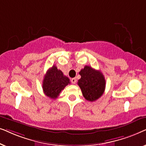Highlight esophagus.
Masks as SVG:
<instances>
[{
    "label": "esophagus",
    "instance_id": "34e87169",
    "mask_svg": "<svg viewBox=\"0 0 146 146\" xmlns=\"http://www.w3.org/2000/svg\"><path fill=\"white\" fill-rule=\"evenodd\" d=\"M71 82H72V83L73 84H75L76 82V78H73L71 79Z\"/></svg>",
    "mask_w": 146,
    "mask_h": 146
}]
</instances>
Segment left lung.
<instances>
[{
  "label": "left lung",
  "instance_id": "obj_1",
  "mask_svg": "<svg viewBox=\"0 0 146 146\" xmlns=\"http://www.w3.org/2000/svg\"><path fill=\"white\" fill-rule=\"evenodd\" d=\"M79 74L81 78L78 80V84L85 99L93 102L100 98L104 92L106 87V80L102 73L86 66Z\"/></svg>",
  "mask_w": 146,
  "mask_h": 146
}]
</instances>
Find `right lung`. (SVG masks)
Returning <instances> with one entry per match:
<instances>
[{
  "label": "right lung",
  "mask_w": 146,
  "mask_h": 146,
  "mask_svg": "<svg viewBox=\"0 0 146 146\" xmlns=\"http://www.w3.org/2000/svg\"><path fill=\"white\" fill-rule=\"evenodd\" d=\"M69 84H70V79L54 65L46 72L44 77L43 92L50 98L56 99L61 91Z\"/></svg>",
  "instance_id": "right-lung-1"
}]
</instances>
